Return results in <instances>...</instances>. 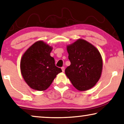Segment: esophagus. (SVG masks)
I'll use <instances>...</instances> for the list:
<instances>
[{
	"label": "esophagus",
	"instance_id": "esophagus-1",
	"mask_svg": "<svg viewBox=\"0 0 124 124\" xmlns=\"http://www.w3.org/2000/svg\"><path fill=\"white\" fill-rule=\"evenodd\" d=\"M61 69H62V71L63 72H64V70H65V68H64V67H61Z\"/></svg>",
	"mask_w": 124,
	"mask_h": 124
}]
</instances>
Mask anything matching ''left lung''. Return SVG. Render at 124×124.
<instances>
[{
    "mask_svg": "<svg viewBox=\"0 0 124 124\" xmlns=\"http://www.w3.org/2000/svg\"><path fill=\"white\" fill-rule=\"evenodd\" d=\"M70 66L65 73L72 84L79 91H86L93 87L100 78L102 60L95 46L82 39H78L67 46Z\"/></svg>",
    "mask_w": 124,
    "mask_h": 124,
    "instance_id": "left-lung-1",
    "label": "left lung"
}]
</instances>
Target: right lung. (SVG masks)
I'll list each match as a JSON object with an SVG mask.
<instances>
[{"mask_svg": "<svg viewBox=\"0 0 124 124\" xmlns=\"http://www.w3.org/2000/svg\"><path fill=\"white\" fill-rule=\"evenodd\" d=\"M52 47L39 40L25 52L21 61V71L24 80L31 88L37 91L47 89L62 70L55 65L50 53Z\"/></svg>", "mask_w": 124, "mask_h": 124, "instance_id": "1", "label": "right lung"}]
</instances>
